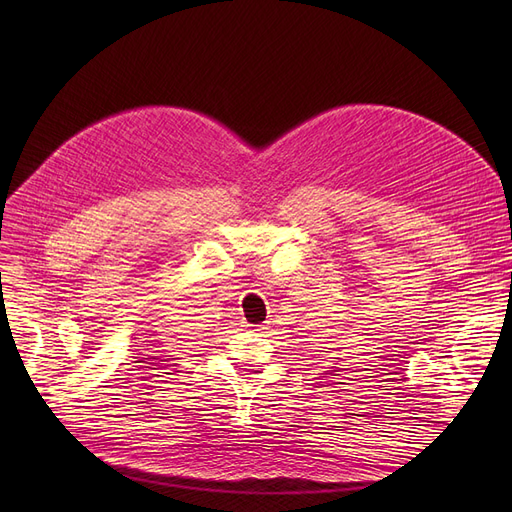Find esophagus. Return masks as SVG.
Returning a JSON list of instances; mask_svg holds the SVG:
<instances>
[{
	"label": "esophagus",
	"mask_w": 512,
	"mask_h": 512,
	"mask_svg": "<svg viewBox=\"0 0 512 512\" xmlns=\"http://www.w3.org/2000/svg\"><path fill=\"white\" fill-rule=\"evenodd\" d=\"M259 330H265V328H263V326H259V328H257V332H259Z\"/></svg>",
	"instance_id": "esophagus-1"
}]
</instances>
